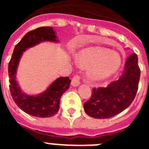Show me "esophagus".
I'll return each instance as SVG.
<instances>
[{"label": "esophagus", "instance_id": "34e87169", "mask_svg": "<svg viewBox=\"0 0 149 149\" xmlns=\"http://www.w3.org/2000/svg\"><path fill=\"white\" fill-rule=\"evenodd\" d=\"M80 84H81V77L77 74H75L72 80V85L73 86H77Z\"/></svg>", "mask_w": 149, "mask_h": 149}]
</instances>
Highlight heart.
Masks as SVG:
<instances>
[{
	"instance_id": "b5f03b06",
	"label": "heart",
	"mask_w": 149,
	"mask_h": 149,
	"mask_svg": "<svg viewBox=\"0 0 149 149\" xmlns=\"http://www.w3.org/2000/svg\"><path fill=\"white\" fill-rule=\"evenodd\" d=\"M76 62L84 68H89L88 76L93 81L108 78L119 69L121 64L119 56L108 50L89 48L81 51L76 56Z\"/></svg>"
}]
</instances>
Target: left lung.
<instances>
[{
  "label": "left lung",
  "instance_id": "8db88e82",
  "mask_svg": "<svg viewBox=\"0 0 149 149\" xmlns=\"http://www.w3.org/2000/svg\"><path fill=\"white\" fill-rule=\"evenodd\" d=\"M139 77L137 55L132 54L127 57L119 80L107 87L93 88L91 98L84 104L86 113L95 119H108L120 113L134 101Z\"/></svg>",
  "mask_w": 149,
  "mask_h": 149
}]
</instances>
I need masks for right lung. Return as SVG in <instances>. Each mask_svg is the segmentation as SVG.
<instances>
[{"label": "right lung", "instance_id": "1", "mask_svg": "<svg viewBox=\"0 0 149 149\" xmlns=\"http://www.w3.org/2000/svg\"><path fill=\"white\" fill-rule=\"evenodd\" d=\"M43 41L56 42V36L52 27H41L27 33L14 48L9 63L8 72L10 93L17 106L26 113L46 118L53 116L58 112L61 96L70 86L69 77H59L51 84L47 90L36 96L27 95L22 93L15 81L17 66L24 51Z\"/></svg>", "mask_w": 149, "mask_h": 149}]
</instances>
